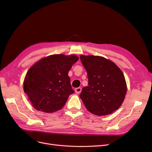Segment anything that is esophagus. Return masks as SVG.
<instances>
[{"mask_svg":"<svg viewBox=\"0 0 152 152\" xmlns=\"http://www.w3.org/2000/svg\"><path fill=\"white\" fill-rule=\"evenodd\" d=\"M82 91V89L81 88V87H77V88H76L75 89V92L77 93V94H80L81 92Z\"/></svg>","mask_w":152,"mask_h":152,"instance_id":"34e87169","label":"esophagus"}]
</instances>
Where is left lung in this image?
Here are the masks:
<instances>
[{"instance_id": "8db88e82", "label": "left lung", "mask_w": 152, "mask_h": 152, "mask_svg": "<svg viewBox=\"0 0 152 152\" xmlns=\"http://www.w3.org/2000/svg\"><path fill=\"white\" fill-rule=\"evenodd\" d=\"M88 77L79 97L87 110L97 116L110 115L122 105L127 84L122 71L116 64L100 56L80 55Z\"/></svg>"}]
</instances>
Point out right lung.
<instances>
[{
	"instance_id": "1",
	"label": "right lung",
	"mask_w": 152,
	"mask_h": 152,
	"mask_svg": "<svg viewBox=\"0 0 152 152\" xmlns=\"http://www.w3.org/2000/svg\"><path fill=\"white\" fill-rule=\"evenodd\" d=\"M78 60L76 55L54 54L39 60L29 69L23 89L36 110L53 113L63 107L74 93L68 72Z\"/></svg>"
}]
</instances>
